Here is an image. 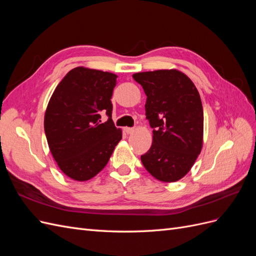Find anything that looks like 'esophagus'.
<instances>
[{
  "label": "esophagus",
  "mask_w": 256,
  "mask_h": 256,
  "mask_svg": "<svg viewBox=\"0 0 256 256\" xmlns=\"http://www.w3.org/2000/svg\"><path fill=\"white\" fill-rule=\"evenodd\" d=\"M124 131H125V132L126 134H132L134 132V128H131V127H125V128H124Z\"/></svg>",
  "instance_id": "1"
}]
</instances>
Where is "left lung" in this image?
Instances as JSON below:
<instances>
[{
  "mask_svg": "<svg viewBox=\"0 0 256 256\" xmlns=\"http://www.w3.org/2000/svg\"><path fill=\"white\" fill-rule=\"evenodd\" d=\"M132 76L147 96L145 115L154 134L142 164L158 180L177 182L190 171L202 150L204 113L198 92L175 69Z\"/></svg>",
  "mask_w": 256,
  "mask_h": 256,
  "instance_id": "obj_1",
  "label": "left lung"
}]
</instances>
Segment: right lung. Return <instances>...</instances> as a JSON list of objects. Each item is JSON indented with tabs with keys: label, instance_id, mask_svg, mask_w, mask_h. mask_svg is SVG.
<instances>
[{
	"label": "right lung",
	"instance_id": "obj_1",
	"mask_svg": "<svg viewBox=\"0 0 256 256\" xmlns=\"http://www.w3.org/2000/svg\"><path fill=\"white\" fill-rule=\"evenodd\" d=\"M118 76L76 67L54 90L44 114V132L58 168L74 180H88L106 166L122 131L112 120ZM106 114L108 120L101 122Z\"/></svg>",
	"mask_w": 256,
	"mask_h": 256
}]
</instances>
